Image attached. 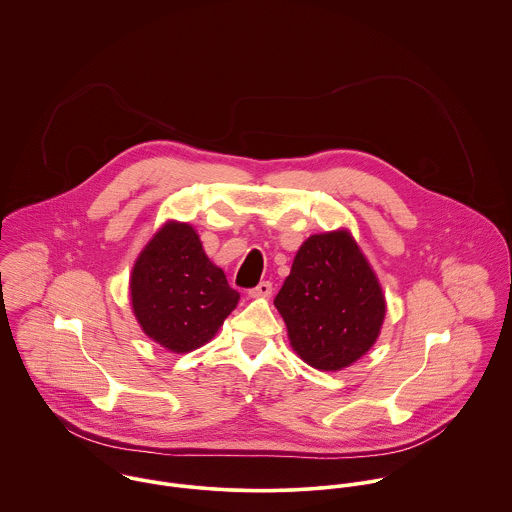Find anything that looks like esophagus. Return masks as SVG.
<instances>
[{"label": "esophagus", "instance_id": "esophagus-1", "mask_svg": "<svg viewBox=\"0 0 512 512\" xmlns=\"http://www.w3.org/2000/svg\"><path fill=\"white\" fill-rule=\"evenodd\" d=\"M271 293H273V285L269 281H261L255 289L249 291V297L251 299H267V297H271Z\"/></svg>", "mask_w": 512, "mask_h": 512}]
</instances>
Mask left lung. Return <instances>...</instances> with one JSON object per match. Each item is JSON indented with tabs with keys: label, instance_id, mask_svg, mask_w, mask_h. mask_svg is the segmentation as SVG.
<instances>
[{
	"label": "left lung",
	"instance_id": "1",
	"mask_svg": "<svg viewBox=\"0 0 512 512\" xmlns=\"http://www.w3.org/2000/svg\"><path fill=\"white\" fill-rule=\"evenodd\" d=\"M275 307L308 366L338 372L378 340L386 297L348 229L314 233L299 247Z\"/></svg>",
	"mask_w": 512,
	"mask_h": 512
}]
</instances>
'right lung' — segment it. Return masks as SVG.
I'll return each instance as SVG.
<instances>
[{"label": "right lung", "instance_id": "obj_1", "mask_svg": "<svg viewBox=\"0 0 512 512\" xmlns=\"http://www.w3.org/2000/svg\"><path fill=\"white\" fill-rule=\"evenodd\" d=\"M130 303L142 332L174 354L207 344L239 303L190 223L166 221L140 251Z\"/></svg>", "mask_w": 512, "mask_h": 512}]
</instances>
